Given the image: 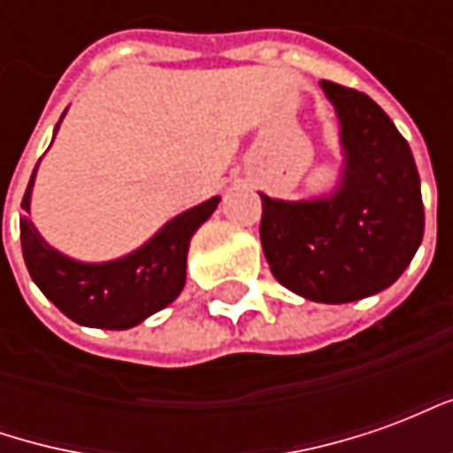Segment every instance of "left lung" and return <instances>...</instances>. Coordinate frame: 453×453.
Listing matches in <instances>:
<instances>
[{
  "label": "left lung",
  "instance_id": "obj_1",
  "mask_svg": "<svg viewBox=\"0 0 453 453\" xmlns=\"http://www.w3.org/2000/svg\"><path fill=\"white\" fill-rule=\"evenodd\" d=\"M340 119L344 177L334 196L262 194L259 237L276 281L318 303H349L388 288L425 233L419 174L393 120L364 92L323 80Z\"/></svg>",
  "mask_w": 453,
  "mask_h": 453
}]
</instances>
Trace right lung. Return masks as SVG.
<instances>
[{"label":"right lung","instance_id":"obj_1","mask_svg":"<svg viewBox=\"0 0 453 453\" xmlns=\"http://www.w3.org/2000/svg\"><path fill=\"white\" fill-rule=\"evenodd\" d=\"M34 177L35 169L21 201L26 211L21 216V250L28 274L60 313L102 330H128L177 298L187 281L188 240L220 201V196L208 198L169 220L133 255L104 265H82L53 250L31 223L28 203Z\"/></svg>","mask_w":453,"mask_h":453}]
</instances>
